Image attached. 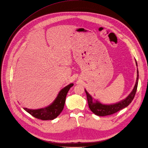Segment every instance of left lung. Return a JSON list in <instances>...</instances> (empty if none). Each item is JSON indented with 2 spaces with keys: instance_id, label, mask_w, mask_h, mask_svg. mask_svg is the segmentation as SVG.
<instances>
[{
  "instance_id": "8db88e82",
  "label": "left lung",
  "mask_w": 148,
  "mask_h": 148,
  "mask_svg": "<svg viewBox=\"0 0 148 148\" xmlns=\"http://www.w3.org/2000/svg\"><path fill=\"white\" fill-rule=\"evenodd\" d=\"M136 66L137 67V62L135 60ZM138 70L137 68V80L135 82V84L132 92L129 93V95L124 99L121 100L120 101L117 102L114 104H106L100 103L97 99H94L87 92V91L85 89V92L86 93L87 98L88 107H89L91 111L94 114L98 116H103L106 115H110L114 114L116 112H119V110L126 108L127 106L129 105V104L132 102L135 95L137 88L138 86Z\"/></svg>"
}]
</instances>
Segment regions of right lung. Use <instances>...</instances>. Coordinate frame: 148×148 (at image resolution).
Masks as SVG:
<instances>
[{"label": "right lung", "instance_id": "obj_1", "mask_svg": "<svg viewBox=\"0 0 148 148\" xmlns=\"http://www.w3.org/2000/svg\"><path fill=\"white\" fill-rule=\"evenodd\" d=\"M73 86V83H70L62 88L55 99L48 106L38 109H29L25 108L23 109L38 119L42 120H54L62 111L67 94Z\"/></svg>", "mask_w": 148, "mask_h": 148}]
</instances>
